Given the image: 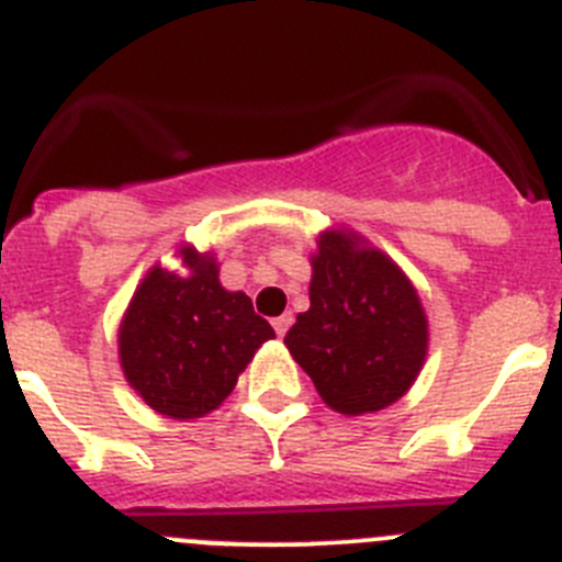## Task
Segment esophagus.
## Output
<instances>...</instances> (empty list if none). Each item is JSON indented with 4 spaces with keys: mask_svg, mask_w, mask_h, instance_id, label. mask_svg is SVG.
Returning <instances> with one entry per match:
<instances>
[{
    "mask_svg": "<svg viewBox=\"0 0 562 562\" xmlns=\"http://www.w3.org/2000/svg\"><path fill=\"white\" fill-rule=\"evenodd\" d=\"M272 326H276L278 337H284L286 331H290V326H292V315H290V312H284V315H281V317H276V321H272Z\"/></svg>",
    "mask_w": 562,
    "mask_h": 562,
    "instance_id": "1",
    "label": "esophagus"
}]
</instances>
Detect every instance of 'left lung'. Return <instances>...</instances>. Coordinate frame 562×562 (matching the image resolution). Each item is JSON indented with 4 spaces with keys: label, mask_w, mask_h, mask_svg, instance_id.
Wrapping results in <instances>:
<instances>
[{
    "label": "left lung",
    "mask_w": 562,
    "mask_h": 562,
    "mask_svg": "<svg viewBox=\"0 0 562 562\" xmlns=\"http://www.w3.org/2000/svg\"><path fill=\"white\" fill-rule=\"evenodd\" d=\"M315 245L310 310L286 349L331 411L376 414L408 394L428 360V315L405 270L355 227H326Z\"/></svg>",
    "instance_id": "obj_1"
}]
</instances>
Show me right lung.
<instances>
[{
    "label": "right lung",
    "instance_id": "1",
    "mask_svg": "<svg viewBox=\"0 0 562 562\" xmlns=\"http://www.w3.org/2000/svg\"><path fill=\"white\" fill-rule=\"evenodd\" d=\"M140 278L117 326V360L132 391L166 419H202L276 337L245 292L225 290L220 258L182 241Z\"/></svg>",
    "mask_w": 562,
    "mask_h": 562
}]
</instances>
